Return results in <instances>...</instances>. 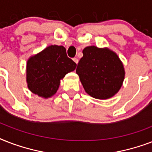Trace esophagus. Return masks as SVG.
Segmentation results:
<instances>
[{
	"mask_svg": "<svg viewBox=\"0 0 152 152\" xmlns=\"http://www.w3.org/2000/svg\"><path fill=\"white\" fill-rule=\"evenodd\" d=\"M73 61H74V62H75V63H76V64H78V62H79L78 58H76V57H74V58H73Z\"/></svg>",
	"mask_w": 152,
	"mask_h": 152,
	"instance_id": "34e87169",
	"label": "esophagus"
}]
</instances>
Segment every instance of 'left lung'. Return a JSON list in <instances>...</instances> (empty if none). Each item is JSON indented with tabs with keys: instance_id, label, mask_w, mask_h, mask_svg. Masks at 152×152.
I'll return each instance as SVG.
<instances>
[{
	"instance_id": "8db88e82",
	"label": "left lung",
	"mask_w": 152,
	"mask_h": 152,
	"mask_svg": "<svg viewBox=\"0 0 152 152\" xmlns=\"http://www.w3.org/2000/svg\"><path fill=\"white\" fill-rule=\"evenodd\" d=\"M83 54L76 72L86 92L98 99L114 96L125 76L124 64L118 55L107 47L95 46L85 47Z\"/></svg>"
}]
</instances>
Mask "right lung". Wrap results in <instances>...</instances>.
Wrapping results in <instances>:
<instances>
[{"mask_svg":"<svg viewBox=\"0 0 152 152\" xmlns=\"http://www.w3.org/2000/svg\"><path fill=\"white\" fill-rule=\"evenodd\" d=\"M76 68V63L67 57L64 46H47L27 60V88L33 94L42 99L52 97L57 93L61 80Z\"/></svg>","mask_w":152,"mask_h":152,"instance_id":"add662e5","label":"right lung"}]
</instances>
